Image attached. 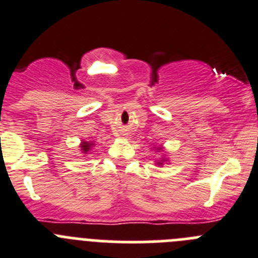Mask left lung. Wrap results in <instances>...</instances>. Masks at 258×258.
I'll return each mask as SVG.
<instances>
[{
  "instance_id": "8db88e82",
  "label": "left lung",
  "mask_w": 258,
  "mask_h": 258,
  "mask_svg": "<svg viewBox=\"0 0 258 258\" xmlns=\"http://www.w3.org/2000/svg\"><path fill=\"white\" fill-rule=\"evenodd\" d=\"M158 164L160 165V164H163V160H160V162H158Z\"/></svg>"
}]
</instances>
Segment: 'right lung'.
Returning a JSON list of instances; mask_svg holds the SVG:
<instances>
[{
    "instance_id": "right-lung-1",
    "label": "right lung",
    "mask_w": 258,
    "mask_h": 258,
    "mask_svg": "<svg viewBox=\"0 0 258 258\" xmlns=\"http://www.w3.org/2000/svg\"><path fill=\"white\" fill-rule=\"evenodd\" d=\"M91 146H94V144L93 143H88V141H83V143H81V150H83V153H88L89 150H90L91 149Z\"/></svg>"
}]
</instances>
